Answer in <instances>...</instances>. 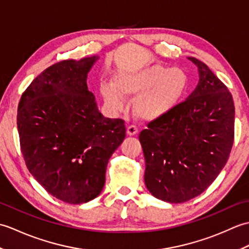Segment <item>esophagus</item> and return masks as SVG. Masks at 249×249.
I'll return each mask as SVG.
<instances>
[{"mask_svg": "<svg viewBox=\"0 0 249 249\" xmlns=\"http://www.w3.org/2000/svg\"><path fill=\"white\" fill-rule=\"evenodd\" d=\"M138 133V128L135 125H129L127 127V135L128 136H135Z\"/></svg>", "mask_w": 249, "mask_h": 249, "instance_id": "34e87169", "label": "esophagus"}]
</instances>
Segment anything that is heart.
<instances>
[{
	"instance_id": "b5f03b06",
	"label": "heart",
	"mask_w": 249,
	"mask_h": 249,
	"mask_svg": "<svg viewBox=\"0 0 249 249\" xmlns=\"http://www.w3.org/2000/svg\"><path fill=\"white\" fill-rule=\"evenodd\" d=\"M187 87V73L182 68L152 64L138 71L118 73L114 84L102 83L100 93L106 104L115 111L124 108L125 97H136L135 115L152 122L170 113L182 100Z\"/></svg>"
}]
</instances>
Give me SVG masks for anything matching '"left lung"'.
Here are the masks:
<instances>
[{
  "label": "left lung",
  "mask_w": 249,
  "mask_h": 249,
  "mask_svg": "<svg viewBox=\"0 0 249 249\" xmlns=\"http://www.w3.org/2000/svg\"><path fill=\"white\" fill-rule=\"evenodd\" d=\"M199 82L185 102L153 121L139 140L144 183L155 198L182 203L202 194L229 158L234 138V105L225 84L204 63L188 56Z\"/></svg>",
  "instance_id": "8db88e82"
}]
</instances>
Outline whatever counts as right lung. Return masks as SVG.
Here are the masks:
<instances>
[{
	"label": "right lung",
	"instance_id": "right-lung-1",
	"mask_svg": "<svg viewBox=\"0 0 249 249\" xmlns=\"http://www.w3.org/2000/svg\"><path fill=\"white\" fill-rule=\"evenodd\" d=\"M98 59L48 67L32 81L18 107L26 167L50 195L71 204L98 197L110 157L125 139L124 121L105 118L88 89V73Z\"/></svg>",
	"mask_w": 249,
	"mask_h": 249
}]
</instances>
